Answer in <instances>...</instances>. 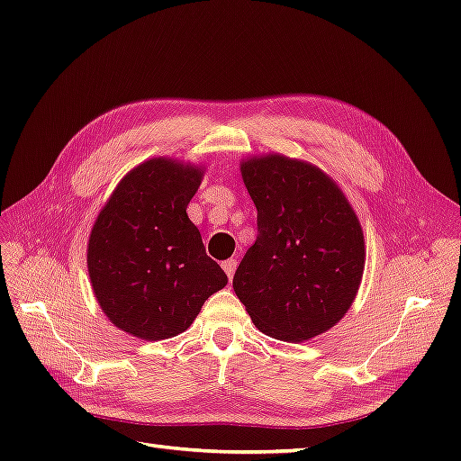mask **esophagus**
Segmentation results:
<instances>
[{"instance_id":"34e87169","label":"esophagus","mask_w":461,"mask_h":461,"mask_svg":"<svg viewBox=\"0 0 461 461\" xmlns=\"http://www.w3.org/2000/svg\"><path fill=\"white\" fill-rule=\"evenodd\" d=\"M221 267H222V271L227 273V276H229V278H232V275H234V271H236V259H227V261H222V263H221Z\"/></svg>"}]
</instances>
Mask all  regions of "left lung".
<instances>
[{"label":"left lung","mask_w":461,"mask_h":461,"mask_svg":"<svg viewBox=\"0 0 461 461\" xmlns=\"http://www.w3.org/2000/svg\"><path fill=\"white\" fill-rule=\"evenodd\" d=\"M258 207V239L232 278L267 337L302 342L350 310L366 269V240L344 192L319 167L281 153L240 161Z\"/></svg>","instance_id":"1"}]
</instances>
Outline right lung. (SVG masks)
Returning a JSON list of instances; mask_svg holds the SVG:
<instances>
[{
	"label": "right lung",
	"instance_id": "obj_1",
	"mask_svg": "<svg viewBox=\"0 0 461 461\" xmlns=\"http://www.w3.org/2000/svg\"><path fill=\"white\" fill-rule=\"evenodd\" d=\"M203 167L151 158L121 178L88 240V275L102 312L142 340L185 332L229 278L205 254L186 207Z\"/></svg>",
	"mask_w": 461,
	"mask_h": 461
}]
</instances>
